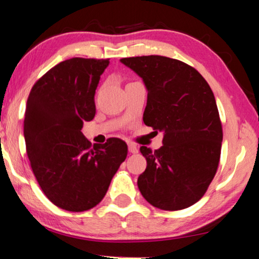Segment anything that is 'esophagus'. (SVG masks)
<instances>
[{
    "mask_svg": "<svg viewBox=\"0 0 259 259\" xmlns=\"http://www.w3.org/2000/svg\"><path fill=\"white\" fill-rule=\"evenodd\" d=\"M128 151L131 152V154H137V152L139 151V149H138L137 146L133 145V143H130V145H128Z\"/></svg>",
    "mask_w": 259,
    "mask_h": 259,
    "instance_id": "1",
    "label": "esophagus"
}]
</instances>
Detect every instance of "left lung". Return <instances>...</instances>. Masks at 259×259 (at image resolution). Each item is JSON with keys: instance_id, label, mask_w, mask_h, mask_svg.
<instances>
[{"instance_id": "obj_1", "label": "left lung", "mask_w": 259, "mask_h": 259, "mask_svg": "<svg viewBox=\"0 0 259 259\" xmlns=\"http://www.w3.org/2000/svg\"><path fill=\"white\" fill-rule=\"evenodd\" d=\"M148 91L143 121L163 132V146H142L147 168L138 179L142 196L158 209L176 211L200 201L217 172L223 128L214 95L205 79L178 59L121 58Z\"/></svg>"}]
</instances>
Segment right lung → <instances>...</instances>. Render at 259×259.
Segmentation results:
<instances>
[{
	"instance_id": "1",
	"label": "right lung",
	"mask_w": 259,
	"mask_h": 259,
	"mask_svg": "<svg viewBox=\"0 0 259 259\" xmlns=\"http://www.w3.org/2000/svg\"><path fill=\"white\" fill-rule=\"evenodd\" d=\"M109 59L74 57L37 80L29 93L24 138L32 171L42 192L63 210L81 212L103 200L127 156V145H104L83 137V121L95 116V91Z\"/></svg>"
}]
</instances>
